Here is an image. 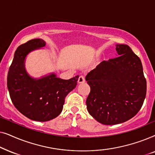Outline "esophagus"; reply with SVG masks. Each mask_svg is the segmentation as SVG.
Segmentation results:
<instances>
[{
    "instance_id": "1",
    "label": "esophagus",
    "mask_w": 155,
    "mask_h": 155,
    "mask_svg": "<svg viewBox=\"0 0 155 155\" xmlns=\"http://www.w3.org/2000/svg\"><path fill=\"white\" fill-rule=\"evenodd\" d=\"M78 83H83V82H85V78H84V76H80L79 78H78Z\"/></svg>"
}]
</instances>
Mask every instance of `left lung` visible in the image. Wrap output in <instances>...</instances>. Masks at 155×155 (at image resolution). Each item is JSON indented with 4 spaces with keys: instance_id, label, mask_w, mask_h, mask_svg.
Segmentation results:
<instances>
[{
    "instance_id": "1",
    "label": "left lung",
    "mask_w": 155,
    "mask_h": 155,
    "mask_svg": "<svg viewBox=\"0 0 155 155\" xmlns=\"http://www.w3.org/2000/svg\"><path fill=\"white\" fill-rule=\"evenodd\" d=\"M118 56L104 61L87 75L89 114L104 125L126 122L140 110L147 92L141 61L128 45L116 44Z\"/></svg>"
}]
</instances>
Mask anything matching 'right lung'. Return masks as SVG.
Returning a JSON list of instances; mask_svg holds the SVG:
<instances>
[{"instance_id":"obj_1","label":"right lung","mask_w":155,"mask_h":155,"mask_svg":"<svg viewBox=\"0 0 155 155\" xmlns=\"http://www.w3.org/2000/svg\"><path fill=\"white\" fill-rule=\"evenodd\" d=\"M45 44L44 40L35 39L19 46L7 78L8 89L15 107L29 119L40 122L51 120L61 113L65 97L75 89L79 78L77 75L62 80L54 74L38 80L29 77L24 66L25 57Z\"/></svg>"}]
</instances>
